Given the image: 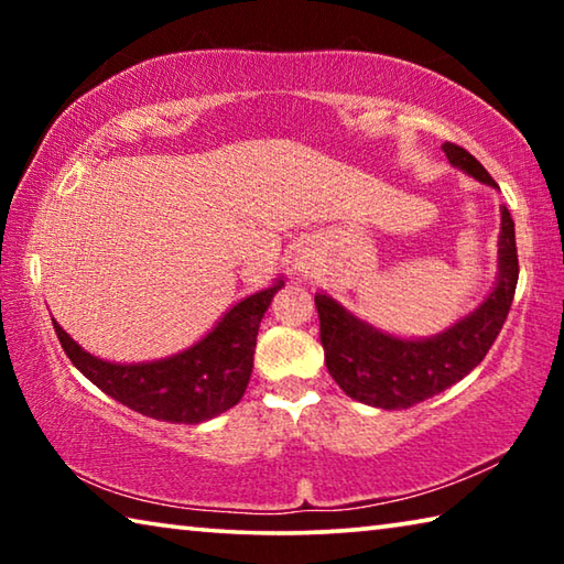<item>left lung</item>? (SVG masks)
Masks as SVG:
<instances>
[{"instance_id":"obj_1","label":"left lung","mask_w":564,"mask_h":564,"mask_svg":"<svg viewBox=\"0 0 564 564\" xmlns=\"http://www.w3.org/2000/svg\"><path fill=\"white\" fill-rule=\"evenodd\" d=\"M451 164L488 186H498L485 166L463 147L443 144ZM518 246H514V221L502 206L500 231V279L480 308L465 316L453 328L427 340H400L386 336L368 323L352 318L328 295H316L321 318V346L326 366L343 393L366 405L383 410L410 408L443 393L463 380L488 356L495 338L500 336L518 289Z\"/></svg>"}]
</instances>
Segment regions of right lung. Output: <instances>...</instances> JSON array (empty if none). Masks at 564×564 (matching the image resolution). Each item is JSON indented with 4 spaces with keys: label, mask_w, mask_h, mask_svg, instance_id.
Returning <instances> with one entry per match:
<instances>
[{
    "label": "right lung",
    "mask_w": 564,
    "mask_h": 564,
    "mask_svg": "<svg viewBox=\"0 0 564 564\" xmlns=\"http://www.w3.org/2000/svg\"><path fill=\"white\" fill-rule=\"evenodd\" d=\"M281 285L283 281L248 295L194 348L156 362L117 366L89 356L56 323L54 330L66 358L107 395L147 417L196 425L234 408L243 398L251 380L261 318Z\"/></svg>",
    "instance_id": "obj_1"
}]
</instances>
